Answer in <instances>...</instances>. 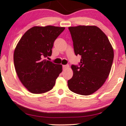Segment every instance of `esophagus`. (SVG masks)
Returning <instances> with one entry per match:
<instances>
[{
	"label": "esophagus",
	"instance_id": "34e87169",
	"mask_svg": "<svg viewBox=\"0 0 126 126\" xmlns=\"http://www.w3.org/2000/svg\"><path fill=\"white\" fill-rule=\"evenodd\" d=\"M68 67H69V65H68V64H66V65H63V69H67Z\"/></svg>",
	"mask_w": 126,
	"mask_h": 126
}]
</instances>
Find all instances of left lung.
<instances>
[{
  "mask_svg": "<svg viewBox=\"0 0 126 126\" xmlns=\"http://www.w3.org/2000/svg\"><path fill=\"white\" fill-rule=\"evenodd\" d=\"M78 65L72 64L73 75L67 81L69 89L82 95H91L107 79L114 59V51L106 35L96 26L69 27Z\"/></svg>",
  "mask_w": 126,
  "mask_h": 126,
  "instance_id": "8db88e82",
  "label": "left lung"
}]
</instances>
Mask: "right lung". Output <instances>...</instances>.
<instances>
[{"label": "right lung", "instance_id": "1", "mask_svg": "<svg viewBox=\"0 0 126 126\" xmlns=\"http://www.w3.org/2000/svg\"><path fill=\"white\" fill-rule=\"evenodd\" d=\"M64 27H34L23 35L16 47L14 65L19 79L32 94L50 91L62 72V66L47 60L56 39Z\"/></svg>", "mask_w": 126, "mask_h": 126}]
</instances>
